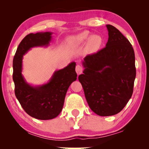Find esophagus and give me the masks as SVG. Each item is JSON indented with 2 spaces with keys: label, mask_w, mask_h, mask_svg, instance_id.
Wrapping results in <instances>:
<instances>
[{
  "label": "esophagus",
  "mask_w": 149,
  "mask_h": 149,
  "mask_svg": "<svg viewBox=\"0 0 149 149\" xmlns=\"http://www.w3.org/2000/svg\"><path fill=\"white\" fill-rule=\"evenodd\" d=\"M75 72H76L77 75L81 74L83 72V68L79 65H77L75 67Z\"/></svg>",
  "instance_id": "1"
}]
</instances>
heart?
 Returning a JSON list of instances; mask_svg holds the SVG:
<instances>
[{
	"instance_id": "1",
	"label": "heart",
	"mask_w": 149,
	"mask_h": 149,
	"mask_svg": "<svg viewBox=\"0 0 149 149\" xmlns=\"http://www.w3.org/2000/svg\"><path fill=\"white\" fill-rule=\"evenodd\" d=\"M87 41V47L90 51L95 52L100 49L102 44V39L100 35H91L88 31H84L70 37L68 40L71 47H78L84 45Z\"/></svg>"
}]
</instances>
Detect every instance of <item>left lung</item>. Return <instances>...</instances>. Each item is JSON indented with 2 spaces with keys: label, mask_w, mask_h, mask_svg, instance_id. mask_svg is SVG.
Returning <instances> with one entry per match:
<instances>
[{
  "label": "left lung",
  "mask_w": 149,
  "mask_h": 149,
  "mask_svg": "<svg viewBox=\"0 0 149 149\" xmlns=\"http://www.w3.org/2000/svg\"><path fill=\"white\" fill-rule=\"evenodd\" d=\"M107 27L106 47L84 58V74L78 77L90 108L100 116L122 111L132 97L136 76L132 45L115 27Z\"/></svg>",
  "instance_id": "obj_1"
}]
</instances>
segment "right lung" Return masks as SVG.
<instances>
[{
  "label": "right lung",
  "mask_w": 149,
  "mask_h": 149,
  "mask_svg": "<svg viewBox=\"0 0 149 149\" xmlns=\"http://www.w3.org/2000/svg\"><path fill=\"white\" fill-rule=\"evenodd\" d=\"M52 32H41L26 35L20 42L13 60V81L15 95L22 107L30 116L47 120L60 114L67 91L77 79L75 62L54 72L47 84L33 86L22 74L23 56L33 47H47L51 41Z\"/></svg>",
  "instance_id": "add662e5"
}]
</instances>
